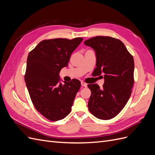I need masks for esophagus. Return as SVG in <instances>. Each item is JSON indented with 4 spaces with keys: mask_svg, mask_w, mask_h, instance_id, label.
Returning a JSON list of instances; mask_svg holds the SVG:
<instances>
[{
    "mask_svg": "<svg viewBox=\"0 0 155 155\" xmlns=\"http://www.w3.org/2000/svg\"><path fill=\"white\" fill-rule=\"evenodd\" d=\"M81 86L83 87H87V84L85 83V82H81Z\"/></svg>",
    "mask_w": 155,
    "mask_h": 155,
    "instance_id": "obj_1",
    "label": "esophagus"
}]
</instances>
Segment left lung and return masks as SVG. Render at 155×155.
Returning a JSON list of instances; mask_svg holds the SVG:
<instances>
[{
  "label": "left lung",
  "instance_id": "1",
  "mask_svg": "<svg viewBox=\"0 0 155 155\" xmlns=\"http://www.w3.org/2000/svg\"><path fill=\"white\" fill-rule=\"evenodd\" d=\"M95 51V76L104 74L101 88L97 84L88 85L91 91L88 107L100 120H110L118 115L127 103L134 84L133 56L120 40L97 36L84 42Z\"/></svg>",
  "mask_w": 155,
  "mask_h": 155
}]
</instances>
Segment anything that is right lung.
<instances>
[{"label": "right lung", "mask_w": 155, "mask_h": 155, "mask_svg": "<svg viewBox=\"0 0 155 155\" xmlns=\"http://www.w3.org/2000/svg\"><path fill=\"white\" fill-rule=\"evenodd\" d=\"M83 40L77 37L42 41L28 56L25 79L31 100L49 120H62L71 111L81 82L74 79L63 85L59 74Z\"/></svg>", "instance_id": "1"}]
</instances>
